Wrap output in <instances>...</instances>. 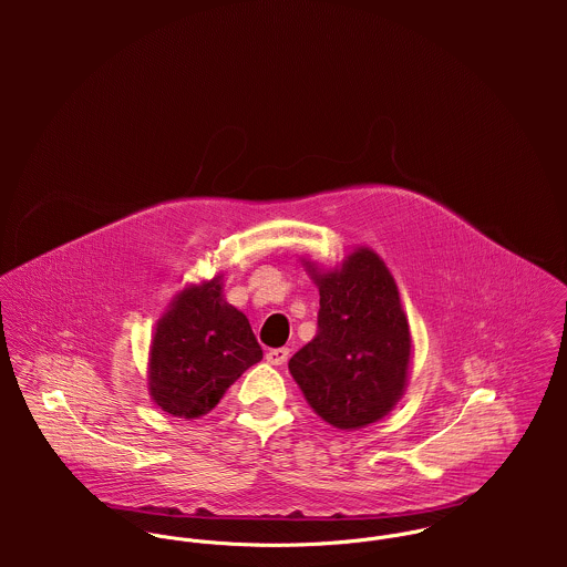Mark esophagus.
Here are the masks:
<instances>
[{
    "mask_svg": "<svg viewBox=\"0 0 567 567\" xmlns=\"http://www.w3.org/2000/svg\"><path fill=\"white\" fill-rule=\"evenodd\" d=\"M288 358H290V349L288 347H277V349H268L266 351V360L270 364H286Z\"/></svg>",
    "mask_w": 567,
    "mask_h": 567,
    "instance_id": "obj_1",
    "label": "esophagus"
}]
</instances>
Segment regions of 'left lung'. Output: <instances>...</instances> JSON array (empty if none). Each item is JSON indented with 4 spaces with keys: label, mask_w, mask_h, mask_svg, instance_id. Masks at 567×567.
I'll use <instances>...</instances> for the list:
<instances>
[{
    "label": "left lung",
    "mask_w": 567,
    "mask_h": 567,
    "mask_svg": "<svg viewBox=\"0 0 567 567\" xmlns=\"http://www.w3.org/2000/svg\"><path fill=\"white\" fill-rule=\"evenodd\" d=\"M315 281L319 329L288 369L319 416L355 430L389 414L404 391L410 331L400 292L369 248L351 252L340 270L315 272Z\"/></svg>",
    "instance_id": "left-lung-1"
}]
</instances>
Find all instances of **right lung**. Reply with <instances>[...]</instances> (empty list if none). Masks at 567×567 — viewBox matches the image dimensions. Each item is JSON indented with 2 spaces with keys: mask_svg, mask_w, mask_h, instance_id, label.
<instances>
[{
  "mask_svg": "<svg viewBox=\"0 0 567 567\" xmlns=\"http://www.w3.org/2000/svg\"><path fill=\"white\" fill-rule=\"evenodd\" d=\"M261 355L248 319L223 299L220 284L192 286L157 324L151 395L174 416H203Z\"/></svg>",
  "mask_w": 567,
  "mask_h": 567,
  "instance_id": "obj_1",
  "label": "right lung"
}]
</instances>
